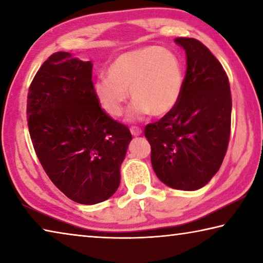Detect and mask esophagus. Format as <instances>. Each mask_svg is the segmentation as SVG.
Listing matches in <instances>:
<instances>
[{"label":"esophagus","instance_id":"34e87169","mask_svg":"<svg viewBox=\"0 0 263 263\" xmlns=\"http://www.w3.org/2000/svg\"><path fill=\"white\" fill-rule=\"evenodd\" d=\"M130 131H131V133H132V136H135V137H138V136H140L141 133H142V131H141V128H139V127H137V126H132L131 128H130Z\"/></svg>","mask_w":263,"mask_h":263}]
</instances>
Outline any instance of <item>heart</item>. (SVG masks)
Wrapping results in <instances>:
<instances>
[{
  "mask_svg": "<svg viewBox=\"0 0 263 263\" xmlns=\"http://www.w3.org/2000/svg\"><path fill=\"white\" fill-rule=\"evenodd\" d=\"M184 72L179 58L160 46L124 52L111 62L108 75L94 83V94L106 114L122 116L130 91L135 100L132 119L152 114L155 117L174 109L182 95Z\"/></svg>",
  "mask_w": 263,
  "mask_h": 263,
  "instance_id": "b5f03b06",
  "label": "heart"
}]
</instances>
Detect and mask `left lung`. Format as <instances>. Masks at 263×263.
<instances>
[{
    "mask_svg": "<svg viewBox=\"0 0 263 263\" xmlns=\"http://www.w3.org/2000/svg\"><path fill=\"white\" fill-rule=\"evenodd\" d=\"M186 54L184 86L174 109L145 127L159 180L193 191L219 171L231 132L229 78L210 50L194 38H176Z\"/></svg>",
    "mask_w": 263,
    "mask_h": 263,
    "instance_id": "left-lung-1",
    "label": "left lung"
}]
</instances>
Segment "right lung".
I'll use <instances>...</instances> for the list:
<instances>
[{"label": "right lung", "instance_id": "obj_1", "mask_svg": "<svg viewBox=\"0 0 263 263\" xmlns=\"http://www.w3.org/2000/svg\"><path fill=\"white\" fill-rule=\"evenodd\" d=\"M91 61L57 52L29 88L28 125L44 171L72 201H106L121 183V166L132 140L127 126L101 109Z\"/></svg>", "mask_w": 263, "mask_h": 263}]
</instances>
